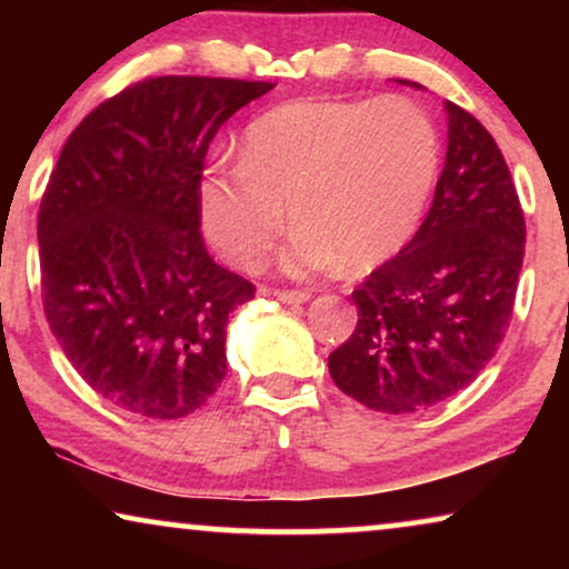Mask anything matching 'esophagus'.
I'll return each instance as SVG.
<instances>
[{
	"instance_id": "obj_1",
	"label": "esophagus",
	"mask_w": 569,
	"mask_h": 569,
	"mask_svg": "<svg viewBox=\"0 0 569 569\" xmlns=\"http://www.w3.org/2000/svg\"><path fill=\"white\" fill-rule=\"evenodd\" d=\"M277 300L287 302V306H302V302L310 300V292L306 290H277Z\"/></svg>"
}]
</instances>
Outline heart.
I'll return each mask as SVG.
<instances>
[{"label": "heart", "instance_id": "obj_1", "mask_svg": "<svg viewBox=\"0 0 569 569\" xmlns=\"http://www.w3.org/2000/svg\"><path fill=\"white\" fill-rule=\"evenodd\" d=\"M438 168V127L415 100H292L246 129L240 162L207 170L201 217L240 269L267 259L282 207L298 230L287 269H370L415 236Z\"/></svg>", "mask_w": 569, "mask_h": 569}]
</instances>
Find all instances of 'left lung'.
<instances>
[{"label": "left lung", "instance_id": "left-lung-1", "mask_svg": "<svg viewBox=\"0 0 569 569\" xmlns=\"http://www.w3.org/2000/svg\"><path fill=\"white\" fill-rule=\"evenodd\" d=\"M446 168L430 212L352 292L357 326L329 355L333 383L386 415L430 409L487 368L523 267L526 220L500 147L461 106L446 100Z\"/></svg>", "mask_w": 569, "mask_h": 569}]
</instances>
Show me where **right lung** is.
Returning <instances> with one entry per match:
<instances>
[{"mask_svg": "<svg viewBox=\"0 0 569 569\" xmlns=\"http://www.w3.org/2000/svg\"><path fill=\"white\" fill-rule=\"evenodd\" d=\"M274 84L150 77L84 116L38 209L46 321L92 391L178 419L220 388L228 318L256 295L207 253L201 173L217 131Z\"/></svg>", "mask_w": 569, "mask_h": 569, "instance_id": "1", "label": "right lung"}]
</instances>
